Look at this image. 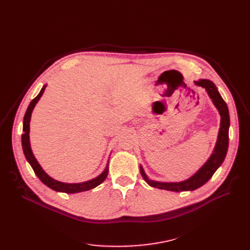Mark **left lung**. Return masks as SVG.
I'll list each match as a JSON object with an SVG mask.
<instances>
[{"mask_svg": "<svg viewBox=\"0 0 250 250\" xmlns=\"http://www.w3.org/2000/svg\"><path fill=\"white\" fill-rule=\"evenodd\" d=\"M194 83L195 85L201 86L207 90L209 98L212 99L213 103L215 104V106L217 107L221 115V126L219 129L218 140L216 143L214 152L198 172L193 174L190 178L181 182L153 181L148 178L146 173L144 172L143 167L141 166L140 169H141V174L143 178L145 179V181L149 186L153 188L165 189V190L177 191V192L194 190L204 186L205 183L213 176V174L216 172V170L221 166V164L223 163V161H224L226 157L228 145H229V126H230V117H229V110L227 107V104L220 95L217 87L212 81L206 80V79H201L200 81H195Z\"/></svg>", "mask_w": 250, "mask_h": 250, "instance_id": "obj_1", "label": "left lung"}]
</instances>
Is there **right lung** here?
I'll list each match as a JSON object with an SVG mask.
<instances>
[{
	"label": "right lung",
	"mask_w": 250,
	"mask_h": 250,
	"mask_svg": "<svg viewBox=\"0 0 250 250\" xmlns=\"http://www.w3.org/2000/svg\"><path fill=\"white\" fill-rule=\"evenodd\" d=\"M46 85L42 87V89L39 92V94L30 102L29 106L25 112L24 115V121H23V134H22V148L23 152L25 155V158L27 159L29 162L30 166L32 167L34 173L37 175V177L41 179L45 186H47L49 188L54 189L56 191H62L65 193H76V192H81V191H86L89 189L94 188L98 187L100 183H102L105 178L107 177L108 174V164L106 165V168H105L104 171L97 177L91 179L89 181H85L82 183H64L61 182L58 180H55L54 178H51L48 176L42 168V166L38 164L37 160L35 159V157L31 151L30 148V142H29V125H30V118H31V113L32 110L35 106V104L38 102V100L41 99L42 96L44 89Z\"/></svg>",
	"instance_id": "obj_1"
}]
</instances>
